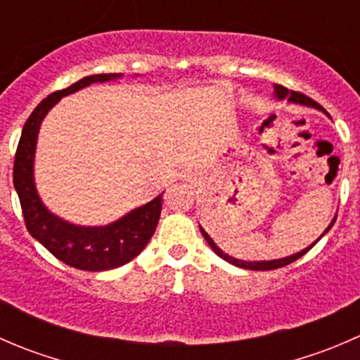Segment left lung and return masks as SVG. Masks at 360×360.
<instances>
[{"label": "left lung", "mask_w": 360, "mask_h": 360, "mask_svg": "<svg viewBox=\"0 0 360 360\" xmlns=\"http://www.w3.org/2000/svg\"><path fill=\"white\" fill-rule=\"evenodd\" d=\"M274 92H275V97H277L278 101H282V99H288L289 103H294V104H303V106H310V108H315V110H319V111H324L326 115H329V112L326 111L324 108L321 106V104H319V103H315V101H314V99H310V97L303 96V94H300V92H294V90H288V89H285V86H282V85H274ZM335 221H336V217H335V219L331 221V224H329V226L326 228V230H324V233H322L321 237H319L317 240H315L314 244L310 245V248H307V249L300 250V252H296V254H291V256H288V257H281V259H270V261H242V259H237V257H231V256H228V254H224L223 250H221L219 248H217L216 244H214V240H212V238H210L209 235H207V231L203 230L202 226H200V231H202L203 238H205V240H207V244L210 245V249H212L214 252L217 254V256H219V257H223L224 261H228V263L235 264V266H238V268H245V270L264 271V270H277V268H282V266H285V264H291V263H294V261H296V259H300L301 256H304V254H307L308 250H310L311 248H314V245L317 244V242L321 240V238L324 237V235L328 233L329 230H331V228H333V224H335Z\"/></svg>", "instance_id": "obj_1"}]
</instances>
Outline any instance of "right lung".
I'll return each mask as SVG.
<instances>
[{
    "mask_svg": "<svg viewBox=\"0 0 360 360\" xmlns=\"http://www.w3.org/2000/svg\"><path fill=\"white\" fill-rule=\"evenodd\" d=\"M118 78H122L120 72L85 76L68 89L50 94L34 108L25 122L13 162V186L19 195L27 231L57 259L85 271L118 268L132 261L146 248L157 230L163 193L106 226H78L68 223L50 212L36 191V141L43 118L64 96L85 89L92 83H104Z\"/></svg>",
    "mask_w": 360,
    "mask_h": 360,
    "instance_id": "add662e5",
    "label": "right lung"
}]
</instances>
